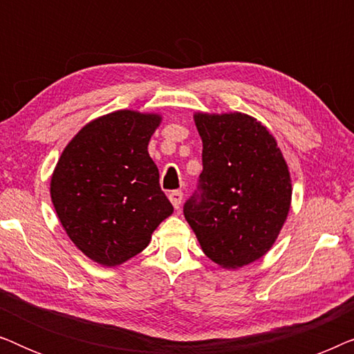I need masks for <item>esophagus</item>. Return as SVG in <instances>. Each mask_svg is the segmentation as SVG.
Returning a JSON list of instances; mask_svg holds the SVG:
<instances>
[{
	"label": "esophagus",
	"mask_w": 354,
	"mask_h": 354,
	"mask_svg": "<svg viewBox=\"0 0 354 354\" xmlns=\"http://www.w3.org/2000/svg\"><path fill=\"white\" fill-rule=\"evenodd\" d=\"M169 200H171L172 206L176 207V209H178V207H180V205H182V200H183V193H182L180 190H174V192L169 193Z\"/></svg>",
	"instance_id": "1"
}]
</instances>
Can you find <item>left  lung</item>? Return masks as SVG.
Wrapping results in <instances>:
<instances>
[{
    "mask_svg": "<svg viewBox=\"0 0 354 354\" xmlns=\"http://www.w3.org/2000/svg\"><path fill=\"white\" fill-rule=\"evenodd\" d=\"M203 142L200 195L183 206L212 263L235 270L268 253L292 206L288 164L274 135L245 113L193 114Z\"/></svg>",
    "mask_w": 354,
    "mask_h": 354,
    "instance_id": "8db88e82",
    "label": "left lung"
}]
</instances>
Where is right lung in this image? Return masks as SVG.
<instances>
[{
  "label": "right lung",
  "mask_w": 354,
  "mask_h": 354,
  "mask_svg": "<svg viewBox=\"0 0 354 354\" xmlns=\"http://www.w3.org/2000/svg\"><path fill=\"white\" fill-rule=\"evenodd\" d=\"M161 122V114L133 109L100 115L66 145L51 174V201L67 236L106 268L147 248L174 212L148 153Z\"/></svg>",
  "instance_id": "1"
}]
</instances>
